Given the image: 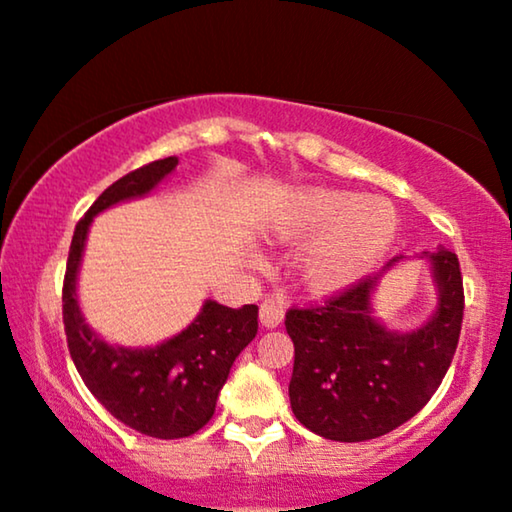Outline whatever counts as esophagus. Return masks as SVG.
Here are the masks:
<instances>
[{
    "label": "esophagus",
    "instance_id": "34e87169",
    "mask_svg": "<svg viewBox=\"0 0 512 512\" xmlns=\"http://www.w3.org/2000/svg\"><path fill=\"white\" fill-rule=\"evenodd\" d=\"M285 316V306L278 299H264L260 304V323L264 327H278L283 323Z\"/></svg>",
    "mask_w": 512,
    "mask_h": 512
}]
</instances>
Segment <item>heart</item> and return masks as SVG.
<instances>
[{
    "instance_id": "1",
    "label": "heart",
    "mask_w": 512,
    "mask_h": 512,
    "mask_svg": "<svg viewBox=\"0 0 512 512\" xmlns=\"http://www.w3.org/2000/svg\"><path fill=\"white\" fill-rule=\"evenodd\" d=\"M398 231L400 217L388 201L323 187L292 194L267 224L274 241H309L297 257V278L313 297L339 295L370 276Z\"/></svg>"
}]
</instances>
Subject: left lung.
Instances as JSON below:
<instances>
[{
  "label": "left lung",
  "instance_id": "obj_1",
  "mask_svg": "<svg viewBox=\"0 0 512 512\" xmlns=\"http://www.w3.org/2000/svg\"><path fill=\"white\" fill-rule=\"evenodd\" d=\"M405 257H395L377 276L323 306L290 309L285 330L295 344L290 405L299 424L320 438L363 442L410 421L452 363L463 318V281L452 250L424 252L438 304L417 330H391L374 316L381 278Z\"/></svg>",
  "mask_w": 512,
  "mask_h": 512
}]
</instances>
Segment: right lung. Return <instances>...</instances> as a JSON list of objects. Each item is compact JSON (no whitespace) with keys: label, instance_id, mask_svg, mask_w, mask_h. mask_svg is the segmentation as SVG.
<instances>
[{"label":"right lung","instance_id":"add662e5","mask_svg":"<svg viewBox=\"0 0 512 512\" xmlns=\"http://www.w3.org/2000/svg\"><path fill=\"white\" fill-rule=\"evenodd\" d=\"M177 168V156L147 163L98 196L74 229L63 285V323L70 356L95 398L121 424L149 438H187L215 414L231 365L257 335V306L229 309L206 299L185 330L156 346L105 342L81 313L77 283L95 215L152 194Z\"/></svg>","mask_w":512,"mask_h":512}]
</instances>
